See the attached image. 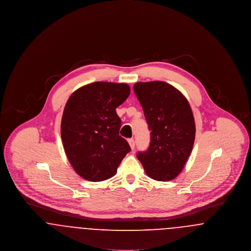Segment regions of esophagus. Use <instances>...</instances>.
I'll return each mask as SVG.
<instances>
[{
    "mask_svg": "<svg viewBox=\"0 0 251 251\" xmlns=\"http://www.w3.org/2000/svg\"><path fill=\"white\" fill-rule=\"evenodd\" d=\"M128 143L130 145V147H131V150L133 151L134 150V148H135V143H134V140L133 139H128Z\"/></svg>",
    "mask_w": 251,
    "mask_h": 251,
    "instance_id": "esophagus-1",
    "label": "esophagus"
}]
</instances>
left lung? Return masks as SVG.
<instances>
[{
	"label": "left lung",
	"mask_w": 251,
	"mask_h": 251,
	"mask_svg": "<svg viewBox=\"0 0 251 251\" xmlns=\"http://www.w3.org/2000/svg\"><path fill=\"white\" fill-rule=\"evenodd\" d=\"M151 131V144L138 152L145 172L155 180L175 179L190 156L196 125L190 104L173 85L162 81L133 85Z\"/></svg>",
	"instance_id": "8db88e82"
}]
</instances>
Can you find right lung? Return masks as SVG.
I'll return each instance as SVG.
<instances>
[{
    "mask_svg": "<svg viewBox=\"0 0 251 251\" xmlns=\"http://www.w3.org/2000/svg\"><path fill=\"white\" fill-rule=\"evenodd\" d=\"M127 84L95 82L80 87L68 100L61 121V138L75 172L90 181L112 178L130 152L120 135L116 108L130 95Z\"/></svg>",
    "mask_w": 251,
    "mask_h": 251,
    "instance_id": "right-lung-1",
    "label": "right lung"
}]
</instances>
